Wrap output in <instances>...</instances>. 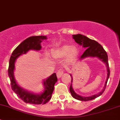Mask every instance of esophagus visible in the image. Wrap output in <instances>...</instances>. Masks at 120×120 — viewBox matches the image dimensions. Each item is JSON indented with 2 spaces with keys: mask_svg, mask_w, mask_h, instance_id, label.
I'll list each match as a JSON object with an SVG mask.
<instances>
[{
  "mask_svg": "<svg viewBox=\"0 0 120 120\" xmlns=\"http://www.w3.org/2000/svg\"><path fill=\"white\" fill-rule=\"evenodd\" d=\"M64 74V70L63 69H60L57 71V77L58 78H60L61 76L63 75V74Z\"/></svg>",
  "mask_w": 120,
  "mask_h": 120,
  "instance_id": "obj_1",
  "label": "esophagus"
}]
</instances>
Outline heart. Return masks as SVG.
<instances>
[{"label": "heart", "mask_w": 120, "mask_h": 120, "mask_svg": "<svg viewBox=\"0 0 120 120\" xmlns=\"http://www.w3.org/2000/svg\"><path fill=\"white\" fill-rule=\"evenodd\" d=\"M79 50L77 47L64 45L57 49H52L50 52V56L53 59H60L64 57L67 54V60H73L78 56Z\"/></svg>", "instance_id": "heart-1"}]
</instances>
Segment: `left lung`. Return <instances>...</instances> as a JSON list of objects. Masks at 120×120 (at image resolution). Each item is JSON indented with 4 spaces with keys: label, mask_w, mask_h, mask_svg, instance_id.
Wrapping results in <instances>:
<instances>
[{
    "label": "left lung",
    "mask_w": 120,
    "mask_h": 120,
    "mask_svg": "<svg viewBox=\"0 0 120 120\" xmlns=\"http://www.w3.org/2000/svg\"><path fill=\"white\" fill-rule=\"evenodd\" d=\"M72 37H73L74 39L75 40V41L77 43H78L79 45H82L83 48H86L85 51L83 52L82 55L81 56L80 59H84V58L86 57H97L102 60L106 64V67H107L108 73H107V79H106L103 89L99 94H96V95H93V96H89V97H83V96H81L80 95H77L75 92L72 87V76H71V75H70L71 77V83L70 87V91L71 92L72 97L75 98V99H77V100H81V101H89V100H93V99L99 97V96L102 95V94L104 92L105 89H106V85H107V82L108 81L109 78L110 76V68L108 62V56H107V53L105 51V49H103L102 46L100 44H99L96 41L90 39L88 38V37L82 35L81 34L73 35Z\"/></svg>",
    "instance_id": "8db88e82"
}]
</instances>
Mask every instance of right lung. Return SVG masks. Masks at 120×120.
<instances>
[{
	"mask_svg": "<svg viewBox=\"0 0 120 120\" xmlns=\"http://www.w3.org/2000/svg\"><path fill=\"white\" fill-rule=\"evenodd\" d=\"M46 39H47L46 36H34L26 39L14 49L10 58L8 74L10 79L11 89L17 95L18 97L26 103L33 105H44L46 103L51 99L54 84L57 81L56 74L53 73L43 82V85L45 87V91L39 95H37L26 91L19 86L14 77V63L17 58L31 49L39 50L41 49V43Z\"/></svg>",
	"mask_w": 120,
	"mask_h": 120,
	"instance_id": "obj_1",
	"label": "right lung"
}]
</instances>
